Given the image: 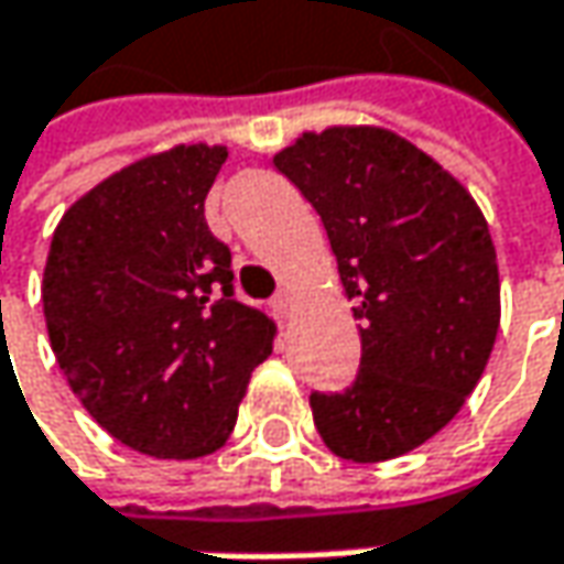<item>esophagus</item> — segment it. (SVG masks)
Wrapping results in <instances>:
<instances>
[{"label":"esophagus","mask_w":564,"mask_h":564,"mask_svg":"<svg viewBox=\"0 0 564 564\" xmlns=\"http://www.w3.org/2000/svg\"><path fill=\"white\" fill-rule=\"evenodd\" d=\"M272 311H275L282 321H289V317L295 314V292H292V289H282L279 295L272 297Z\"/></svg>","instance_id":"1"}]
</instances>
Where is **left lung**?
I'll return each mask as SVG.
<instances>
[{
  "mask_svg": "<svg viewBox=\"0 0 564 564\" xmlns=\"http://www.w3.org/2000/svg\"><path fill=\"white\" fill-rule=\"evenodd\" d=\"M317 209L361 333L343 393H311L343 460L378 464L437 435L492 355L501 301L489 225L437 161L375 127L304 132L272 158Z\"/></svg>",
  "mask_w": 564,
  "mask_h": 564,
  "instance_id": "left-lung-1",
  "label": "left lung"
}]
</instances>
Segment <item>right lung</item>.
I'll use <instances>...</instances> for the list:
<instances>
[{
	"instance_id": "1",
	"label": "right lung",
	"mask_w": 564,
	"mask_h": 564,
	"mask_svg": "<svg viewBox=\"0 0 564 564\" xmlns=\"http://www.w3.org/2000/svg\"><path fill=\"white\" fill-rule=\"evenodd\" d=\"M228 152L181 145L107 177L72 206L43 269L50 346L82 406L158 460L218 451L275 326L235 301L206 196Z\"/></svg>"
}]
</instances>
